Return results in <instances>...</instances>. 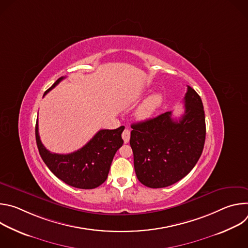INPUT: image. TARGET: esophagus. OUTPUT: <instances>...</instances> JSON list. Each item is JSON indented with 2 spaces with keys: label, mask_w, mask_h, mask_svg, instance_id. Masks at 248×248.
<instances>
[{
  "label": "esophagus",
  "mask_w": 248,
  "mask_h": 248,
  "mask_svg": "<svg viewBox=\"0 0 248 248\" xmlns=\"http://www.w3.org/2000/svg\"><path fill=\"white\" fill-rule=\"evenodd\" d=\"M122 137H123L124 141V143H128L129 138H130V131H129V129L125 128V129L123 131V133H122Z\"/></svg>",
  "instance_id": "esophagus-1"
}]
</instances>
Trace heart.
<instances>
[{
    "label": "heart",
    "mask_w": 248,
    "mask_h": 248,
    "mask_svg": "<svg viewBox=\"0 0 248 248\" xmlns=\"http://www.w3.org/2000/svg\"><path fill=\"white\" fill-rule=\"evenodd\" d=\"M163 102V95L161 93H154L146 98L135 112L138 120H147L153 116Z\"/></svg>",
    "instance_id": "obj_1"
}]
</instances>
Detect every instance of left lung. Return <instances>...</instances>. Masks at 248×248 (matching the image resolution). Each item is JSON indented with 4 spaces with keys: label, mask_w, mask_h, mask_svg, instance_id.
<instances>
[{
    "label": "left lung",
    "mask_w": 248,
    "mask_h": 248,
    "mask_svg": "<svg viewBox=\"0 0 248 248\" xmlns=\"http://www.w3.org/2000/svg\"><path fill=\"white\" fill-rule=\"evenodd\" d=\"M129 143L138 181L161 188L181 181L199 160L206 136L203 104L187 86L185 113L173 120L171 112L131 124Z\"/></svg>",
    "instance_id": "8db88e82"
}]
</instances>
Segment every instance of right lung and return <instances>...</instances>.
<instances>
[{
	"mask_svg": "<svg viewBox=\"0 0 248 248\" xmlns=\"http://www.w3.org/2000/svg\"><path fill=\"white\" fill-rule=\"evenodd\" d=\"M63 78L64 77L60 78L44 96ZM124 129V126L111 130L101 129L82 148L69 154L52 153L44 147L38 132V120L35 135L42 160L58 179L70 186L92 189L107 180L114 156L124 143L122 139Z\"/></svg>",
	"mask_w": 248,
	"mask_h": 248,
	"instance_id": "add662e5",
	"label": "right lung"
}]
</instances>
